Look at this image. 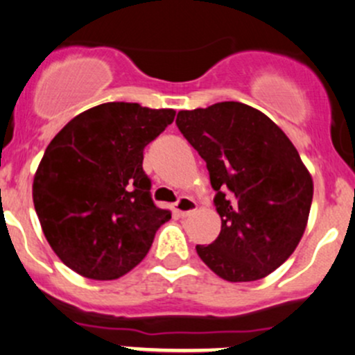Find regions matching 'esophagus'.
Returning a JSON list of instances; mask_svg holds the SVG:
<instances>
[{
  "mask_svg": "<svg viewBox=\"0 0 355 355\" xmlns=\"http://www.w3.org/2000/svg\"><path fill=\"white\" fill-rule=\"evenodd\" d=\"M196 208H198L196 201L189 196H181L176 203H174V213H176L178 216H181V218L191 215V213L196 211Z\"/></svg>",
  "mask_w": 355,
  "mask_h": 355,
  "instance_id": "34e87169",
  "label": "esophagus"
}]
</instances>
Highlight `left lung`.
Returning <instances> with one entry per match:
<instances>
[{"mask_svg":"<svg viewBox=\"0 0 355 355\" xmlns=\"http://www.w3.org/2000/svg\"><path fill=\"white\" fill-rule=\"evenodd\" d=\"M179 132L207 162L220 235L196 245L201 261L230 283L266 277L295 252L306 228L313 181L286 133L239 101L184 110Z\"/></svg>","mask_w":355,"mask_h":355,"instance_id":"left-lung-1","label":"left lung"}]
</instances>
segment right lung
I'll return each mask as SVG.
<instances>
[{
    "label": "right lung",
    "mask_w": 355,
    "mask_h": 355,
    "mask_svg": "<svg viewBox=\"0 0 355 355\" xmlns=\"http://www.w3.org/2000/svg\"><path fill=\"white\" fill-rule=\"evenodd\" d=\"M176 116L139 103H103L72 118L33 179L42 230L60 261L89 279L123 276L146 257L171 211L155 207L144 148Z\"/></svg>",
    "instance_id": "add662e5"
}]
</instances>
